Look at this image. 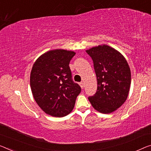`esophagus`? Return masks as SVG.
<instances>
[{"label":"esophagus","mask_w":151,"mask_h":151,"mask_svg":"<svg viewBox=\"0 0 151 151\" xmlns=\"http://www.w3.org/2000/svg\"><path fill=\"white\" fill-rule=\"evenodd\" d=\"M80 87L83 89V87H84V83H83V82H80Z\"/></svg>","instance_id":"esophagus-1"}]
</instances>
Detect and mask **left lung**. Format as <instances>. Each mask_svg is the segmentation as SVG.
Here are the masks:
<instances>
[{
  "mask_svg": "<svg viewBox=\"0 0 151 151\" xmlns=\"http://www.w3.org/2000/svg\"><path fill=\"white\" fill-rule=\"evenodd\" d=\"M94 63L98 88L88 97L95 110L108 114L119 108L128 96L131 71L126 58L114 48L102 45L86 50Z\"/></svg>",
  "mask_w": 151,
  "mask_h": 151,
  "instance_id": "1",
  "label": "left lung"
}]
</instances>
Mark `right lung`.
Segmentation results:
<instances>
[{
    "mask_svg": "<svg viewBox=\"0 0 151 151\" xmlns=\"http://www.w3.org/2000/svg\"><path fill=\"white\" fill-rule=\"evenodd\" d=\"M76 52L48 50L36 60L30 73V87L40 109L52 117H62L72 111L81 88L71 79L69 64Z\"/></svg>",
    "mask_w": 151,
    "mask_h": 151,
    "instance_id": "1",
    "label": "right lung"
}]
</instances>
